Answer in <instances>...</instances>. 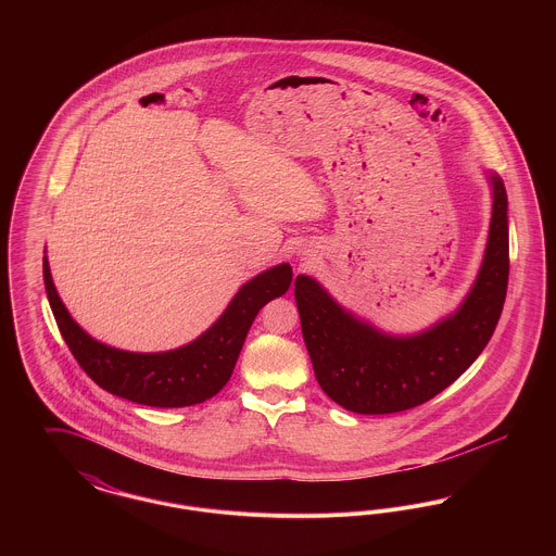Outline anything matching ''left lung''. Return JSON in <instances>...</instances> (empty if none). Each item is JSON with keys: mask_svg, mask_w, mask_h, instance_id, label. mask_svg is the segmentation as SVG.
Instances as JSON below:
<instances>
[{"mask_svg": "<svg viewBox=\"0 0 556 556\" xmlns=\"http://www.w3.org/2000/svg\"><path fill=\"white\" fill-rule=\"evenodd\" d=\"M488 248L463 306L415 338H390L342 311L306 275L295 277L304 344L323 392L358 415H390L438 396L473 365L503 313L508 286L506 191L492 175Z\"/></svg>", "mask_w": 556, "mask_h": 556, "instance_id": "left-lung-1", "label": "left lung"}]
</instances>
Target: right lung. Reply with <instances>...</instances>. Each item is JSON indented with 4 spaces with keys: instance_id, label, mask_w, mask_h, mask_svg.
I'll list each match as a JSON object with an SVG mask.
<instances>
[{
    "instance_id": "add662e5",
    "label": "right lung",
    "mask_w": 556,
    "mask_h": 556,
    "mask_svg": "<svg viewBox=\"0 0 556 556\" xmlns=\"http://www.w3.org/2000/svg\"><path fill=\"white\" fill-rule=\"evenodd\" d=\"M43 281L64 342L80 369L102 390L146 406L181 408L200 404L225 388L258 311L290 290L291 266L261 273L238 291L229 308L195 342L159 354L116 350L87 336L53 288L48 256H43Z\"/></svg>"
}]
</instances>
